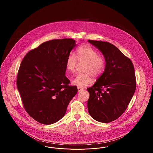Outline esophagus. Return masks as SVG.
Wrapping results in <instances>:
<instances>
[{"mask_svg":"<svg viewBox=\"0 0 153 153\" xmlns=\"http://www.w3.org/2000/svg\"><path fill=\"white\" fill-rule=\"evenodd\" d=\"M83 90V88H82L81 87H77V91H78V92H79L80 91H82Z\"/></svg>","mask_w":153,"mask_h":153,"instance_id":"1","label":"esophagus"}]
</instances>
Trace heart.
I'll return each mask as SVG.
<instances>
[{"mask_svg": "<svg viewBox=\"0 0 153 153\" xmlns=\"http://www.w3.org/2000/svg\"><path fill=\"white\" fill-rule=\"evenodd\" d=\"M77 58L73 53L68 56L66 68L68 71L73 73L78 64V60L80 62H86L84 68V72L86 73L77 74L72 81L73 85L82 87H85L93 82V79L91 74L97 78L103 72L105 65V59L99 55L98 51L96 49L87 45L79 48L77 51Z\"/></svg>", "mask_w": 153, "mask_h": 153, "instance_id": "1", "label": "heart"}]
</instances>
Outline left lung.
<instances>
[{"label": "left lung", "mask_w": 153, "mask_h": 153, "mask_svg": "<svg viewBox=\"0 0 153 153\" xmlns=\"http://www.w3.org/2000/svg\"><path fill=\"white\" fill-rule=\"evenodd\" d=\"M105 58L104 72L95 84L87 88L89 115L96 121L109 123L127 109L136 89L134 67L115 46L107 42L88 40Z\"/></svg>", "instance_id": "left-lung-1"}]
</instances>
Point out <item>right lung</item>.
<instances>
[{
    "label": "right lung",
    "mask_w": 153,
    "mask_h": 153,
    "mask_svg": "<svg viewBox=\"0 0 153 153\" xmlns=\"http://www.w3.org/2000/svg\"><path fill=\"white\" fill-rule=\"evenodd\" d=\"M76 46L73 39H53L29 51L22 61L17 88L25 109L40 123L59 120L77 92L65 76L66 59Z\"/></svg>",
    "instance_id": "add662e5"
}]
</instances>
